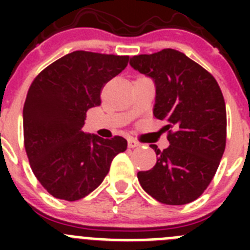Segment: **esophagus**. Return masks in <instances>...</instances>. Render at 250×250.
Returning a JSON list of instances; mask_svg holds the SVG:
<instances>
[{"instance_id": "esophagus-1", "label": "esophagus", "mask_w": 250, "mask_h": 250, "mask_svg": "<svg viewBox=\"0 0 250 250\" xmlns=\"http://www.w3.org/2000/svg\"><path fill=\"white\" fill-rule=\"evenodd\" d=\"M127 145H129V147L134 149V147L139 146V143L136 140H134V139H129V141H127Z\"/></svg>"}]
</instances>
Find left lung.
Here are the masks:
<instances>
[{
  "label": "left lung",
  "mask_w": 250,
  "mask_h": 250,
  "mask_svg": "<svg viewBox=\"0 0 250 250\" xmlns=\"http://www.w3.org/2000/svg\"><path fill=\"white\" fill-rule=\"evenodd\" d=\"M130 65L155 83L152 112L167 121L170 144L164 150L150 145L156 164L139 171V183L163 204L194 202L210 184L224 154L227 111L222 90L205 68L173 48L132 56Z\"/></svg>",
  "instance_id": "8db88e82"
}]
</instances>
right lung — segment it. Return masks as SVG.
I'll use <instances>...</instances> for the list:
<instances>
[{"label": "right lung", "mask_w": 250, "mask_h": 250, "mask_svg": "<svg viewBox=\"0 0 250 250\" xmlns=\"http://www.w3.org/2000/svg\"><path fill=\"white\" fill-rule=\"evenodd\" d=\"M129 56L74 51L40 72L23 106V138L31 169L52 196L83 199L103 183L119 152L111 140L83 131L86 111L101 104L103 86L127 66Z\"/></svg>", "instance_id": "obj_1"}]
</instances>
